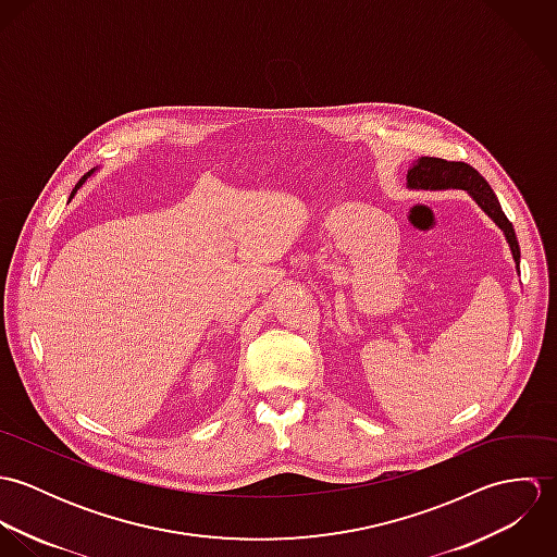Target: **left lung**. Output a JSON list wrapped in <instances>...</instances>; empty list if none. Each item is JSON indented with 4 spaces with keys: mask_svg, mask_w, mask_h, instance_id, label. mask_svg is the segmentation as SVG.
I'll return each instance as SVG.
<instances>
[{
    "mask_svg": "<svg viewBox=\"0 0 557 557\" xmlns=\"http://www.w3.org/2000/svg\"><path fill=\"white\" fill-rule=\"evenodd\" d=\"M405 186L409 190H466L474 201L478 208L502 230L504 238L510 246L515 268L519 274V261H521V250L519 242L515 236L512 223L506 219L502 212V206L486 184V180L478 173L474 166L466 162H450L444 159H431V157H420L416 160L405 175Z\"/></svg>",
    "mask_w": 557,
    "mask_h": 557,
    "instance_id": "left-lung-1",
    "label": "left lung"
}]
</instances>
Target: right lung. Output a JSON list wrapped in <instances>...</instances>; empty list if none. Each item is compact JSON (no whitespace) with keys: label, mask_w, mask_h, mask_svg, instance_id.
Returning <instances> with one entry per match:
<instances>
[{"label":"right lung","mask_w":557,"mask_h":557,"mask_svg":"<svg viewBox=\"0 0 557 557\" xmlns=\"http://www.w3.org/2000/svg\"><path fill=\"white\" fill-rule=\"evenodd\" d=\"M94 171H96V169H91V171H87V173H85V175H83V177H81L79 182H77V186H75V188H73V193H71V199H73V197H75V195H77V190H79L81 186H83V184H85V182H87V177H89V175H94ZM71 199H69V201H71Z\"/></svg>","instance_id":"1"}]
</instances>
